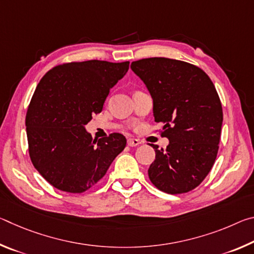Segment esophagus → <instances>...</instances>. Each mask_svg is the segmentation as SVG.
<instances>
[{
    "label": "esophagus",
    "mask_w": 254,
    "mask_h": 254,
    "mask_svg": "<svg viewBox=\"0 0 254 254\" xmlns=\"http://www.w3.org/2000/svg\"><path fill=\"white\" fill-rule=\"evenodd\" d=\"M140 144V141L136 139H127V145L130 147H136V145Z\"/></svg>",
    "instance_id": "obj_1"
}]
</instances>
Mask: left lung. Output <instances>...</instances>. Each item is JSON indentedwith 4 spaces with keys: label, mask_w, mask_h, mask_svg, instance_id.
<instances>
[{
    "label": "left lung",
    "mask_w": 254,
    "mask_h": 254,
    "mask_svg": "<svg viewBox=\"0 0 254 254\" xmlns=\"http://www.w3.org/2000/svg\"><path fill=\"white\" fill-rule=\"evenodd\" d=\"M131 69L147 86L154 121L169 140L166 150L150 144L156 159L149 178L168 194L190 191L208 175L218 151L223 111L213 81L197 66L169 58L136 60Z\"/></svg>",
    "instance_id": "obj_1"
}]
</instances>
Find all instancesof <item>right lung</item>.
<instances>
[{
	"instance_id": "right-lung-1",
	"label": "right lung",
	"mask_w": 254,
	"mask_h": 254,
	"mask_svg": "<svg viewBox=\"0 0 254 254\" xmlns=\"http://www.w3.org/2000/svg\"><path fill=\"white\" fill-rule=\"evenodd\" d=\"M128 62L87 60L54 67L30 102L25 127L30 159L59 190L80 194L104 177L127 139L112 133L93 140L85 126L101 113L110 89L123 78Z\"/></svg>"
}]
</instances>
